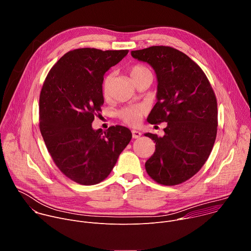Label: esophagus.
I'll return each instance as SVG.
<instances>
[{
    "instance_id": "34e87169",
    "label": "esophagus",
    "mask_w": 251,
    "mask_h": 251,
    "mask_svg": "<svg viewBox=\"0 0 251 251\" xmlns=\"http://www.w3.org/2000/svg\"><path fill=\"white\" fill-rule=\"evenodd\" d=\"M132 135H133V138L134 139H137L139 137H141L142 133L140 131H137V130H132Z\"/></svg>"
}]
</instances>
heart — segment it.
<instances>
[{"label": "heart", "instance_id": "obj_1", "mask_svg": "<svg viewBox=\"0 0 251 251\" xmlns=\"http://www.w3.org/2000/svg\"><path fill=\"white\" fill-rule=\"evenodd\" d=\"M150 71L142 65H134L130 69V76L132 81L142 75L144 74H148ZM110 82H111V75H106L102 81V93L103 96L106 98L108 97L109 92H110ZM142 114V110L139 107H127V108H124L123 110L120 111L119 116L121 119H123L125 122L131 124V125H136L139 122L140 116Z\"/></svg>", "mask_w": 251, "mask_h": 251}]
</instances>
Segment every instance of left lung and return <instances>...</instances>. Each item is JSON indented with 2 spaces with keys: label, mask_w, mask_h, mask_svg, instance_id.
<instances>
[{
  "label": "left lung",
  "mask_w": 251,
  "mask_h": 251,
  "mask_svg": "<svg viewBox=\"0 0 251 251\" xmlns=\"http://www.w3.org/2000/svg\"><path fill=\"white\" fill-rule=\"evenodd\" d=\"M131 55L150 64L157 76V103L148 122H167L163 137L145 134L156 143L146 171L161 185L184 183L201 170L216 141V95L201 68L180 50L155 46Z\"/></svg>",
  "instance_id": "1"
}]
</instances>
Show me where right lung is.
<instances>
[{"label":"right lung","mask_w":251,"mask_h":251,"mask_svg":"<svg viewBox=\"0 0 251 251\" xmlns=\"http://www.w3.org/2000/svg\"><path fill=\"white\" fill-rule=\"evenodd\" d=\"M127 50L78 49L65 53L50 70L40 95V129L57 168L70 180L91 186L102 182L129 144L123 126L94 130L104 103L103 76Z\"/></svg>","instance_id":"1"}]
</instances>
